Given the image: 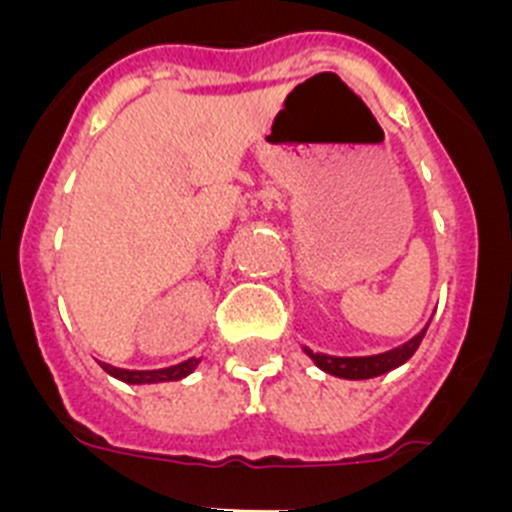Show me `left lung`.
Returning <instances> with one entry per match:
<instances>
[{
	"label": "left lung",
	"mask_w": 512,
	"mask_h": 512,
	"mask_svg": "<svg viewBox=\"0 0 512 512\" xmlns=\"http://www.w3.org/2000/svg\"><path fill=\"white\" fill-rule=\"evenodd\" d=\"M425 330H428V325L420 330L418 336L410 338L408 343H402V346L392 348V351H384V354H377V356H351V359H341V356L315 354V351H310V348H305V351L310 354V359L323 369V372L333 374V377L369 379V377H379V374L392 372L395 366L405 364V361L418 351L420 341H423L425 336Z\"/></svg>",
	"instance_id": "left-lung-1"
}]
</instances>
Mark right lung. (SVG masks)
Returning a JSON list of instances; mask_svg holds the SVG:
<instances>
[{"label":"right lung","instance_id":"1","mask_svg":"<svg viewBox=\"0 0 512 512\" xmlns=\"http://www.w3.org/2000/svg\"><path fill=\"white\" fill-rule=\"evenodd\" d=\"M197 364H200V359H189V361H182V364L169 366V369H153V372H130V369H117V366L112 364H102V369L107 374H112V377L122 379V382H128V384H153V382H176V379L187 377Z\"/></svg>","mask_w":512,"mask_h":512}]
</instances>
